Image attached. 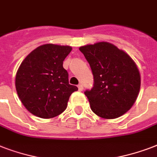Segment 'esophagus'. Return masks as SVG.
<instances>
[{
    "mask_svg": "<svg viewBox=\"0 0 157 157\" xmlns=\"http://www.w3.org/2000/svg\"><path fill=\"white\" fill-rule=\"evenodd\" d=\"M78 90H79V91H82V90H83V86H82L81 84L78 85Z\"/></svg>",
    "mask_w": 157,
    "mask_h": 157,
    "instance_id": "34e87169",
    "label": "esophagus"
}]
</instances>
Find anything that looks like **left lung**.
I'll return each instance as SVG.
<instances>
[{"mask_svg": "<svg viewBox=\"0 0 157 157\" xmlns=\"http://www.w3.org/2000/svg\"><path fill=\"white\" fill-rule=\"evenodd\" d=\"M90 63L94 87L86 90L90 108L104 119H115L128 112L139 95L141 77L129 54L109 42L79 48Z\"/></svg>", "mask_w": 157, "mask_h": 157, "instance_id": "8db88e82", "label": "left lung"}]
</instances>
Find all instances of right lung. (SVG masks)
Here are the masks:
<instances>
[{"mask_svg":"<svg viewBox=\"0 0 157 157\" xmlns=\"http://www.w3.org/2000/svg\"><path fill=\"white\" fill-rule=\"evenodd\" d=\"M71 47L45 44L33 50L18 67L15 87L18 98L28 112L44 119L60 115L69 98L78 90L68 82L63 63Z\"/></svg>","mask_w":157,"mask_h":157,"instance_id":"1","label":"right lung"}]
</instances>
